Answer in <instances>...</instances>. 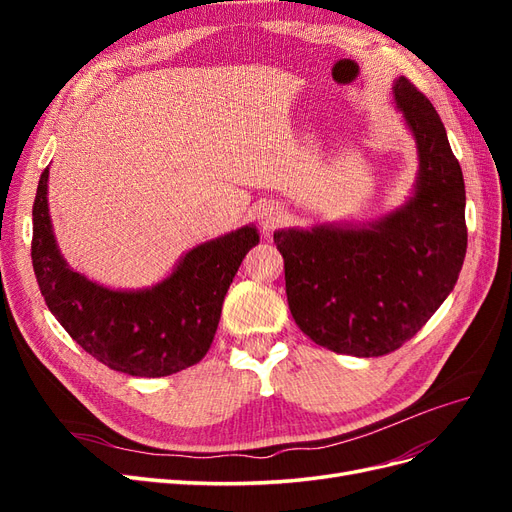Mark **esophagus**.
Masks as SVG:
<instances>
[{"label": "esophagus", "instance_id": "1", "mask_svg": "<svg viewBox=\"0 0 512 512\" xmlns=\"http://www.w3.org/2000/svg\"><path fill=\"white\" fill-rule=\"evenodd\" d=\"M284 220H286V213H284L282 207H277V205H269V207L262 209V213H260L262 230H275Z\"/></svg>", "mask_w": 512, "mask_h": 512}]
</instances>
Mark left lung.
<instances>
[{"mask_svg":"<svg viewBox=\"0 0 512 512\" xmlns=\"http://www.w3.org/2000/svg\"><path fill=\"white\" fill-rule=\"evenodd\" d=\"M421 170L406 207L363 228L277 230L294 322L318 346L352 356L395 352L451 294L468 250L466 185L433 104L395 83Z\"/></svg>","mask_w":512,"mask_h":512,"instance_id":"1","label":"left lung"}]
</instances>
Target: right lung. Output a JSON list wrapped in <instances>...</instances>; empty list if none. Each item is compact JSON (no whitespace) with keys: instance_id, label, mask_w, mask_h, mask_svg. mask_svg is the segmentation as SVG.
<instances>
[{"instance_id":"1","label":"right lung","mask_w":512,"mask_h":512,"mask_svg":"<svg viewBox=\"0 0 512 512\" xmlns=\"http://www.w3.org/2000/svg\"><path fill=\"white\" fill-rule=\"evenodd\" d=\"M46 181L49 166L34 200L32 262L46 305L74 342L106 367L138 378L177 374L203 359L232 277L258 243L256 228L245 226L194 247L156 288L115 292L89 282L61 258Z\"/></svg>"}]
</instances>
